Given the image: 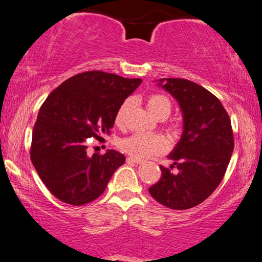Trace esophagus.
<instances>
[{"label": "esophagus", "instance_id": "esophagus-1", "mask_svg": "<svg viewBox=\"0 0 262 262\" xmlns=\"http://www.w3.org/2000/svg\"><path fill=\"white\" fill-rule=\"evenodd\" d=\"M127 162H130V163H141L142 162V160H140V158H135V157H127Z\"/></svg>", "mask_w": 262, "mask_h": 262}]
</instances>
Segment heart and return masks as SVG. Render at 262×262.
Segmentation results:
<instances>
[{"label": "heart", "mask_w": 262, "mask_h": 262, "mask_svg": "<svg viewBox=\"0 0 262 262\" xmlns=\"http://www.w3.org/2000/svg\"><path fill=\"white\" fill-rule=\"evenodd\" d=\"M130 100H125L117 108L114 121L117 126H121L126 111L130 107ZM147 107L149 113L157 119H166L170 115L172 104L169 99L162 94H152L147 98ZM119 147L123 152L135 158H147L151 156L160 155L168 148V141L161 135H143L134 134L123 137L119 141Z\"/></svg>", "instance_id": "heart-1"}]
</instances>
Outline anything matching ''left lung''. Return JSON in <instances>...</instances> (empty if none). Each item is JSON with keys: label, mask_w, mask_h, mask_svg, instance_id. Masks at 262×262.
Returning a JSON list of instances; mask_svg holds the SVG:
<instances>
[{"label": "left lung", "mask_w": 262, "mask_h": 262, "mask_svg": "<svg viewBox=\"0 0 262 262\" xmlns=\"http://www.w3.org/2000/svg\"><path fill=\"white\" fill-rule=\"evenodd\" d=\"M158 85L178 101L183 134L168 158L173 174L161 166L160 181L148 192L158 203L176 210L201 204L224 177L234 149L230 117L216 96L201 85L178 78H163Z\"/></svg>", "instance_id": "8db88e82"}]
</instances>
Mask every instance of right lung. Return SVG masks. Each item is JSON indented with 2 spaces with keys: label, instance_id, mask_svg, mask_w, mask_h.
I'll return each instance as SVG.
<instances>
[{
  "label": "right lung",
  "instance_id": "obj_1",
  "mask_svg": "<svg viewBox=\"0 0 262 262\" xmlns=\"http://www.w3.org/2000/svg\"><path fill=\"white\" fill-rule=\"evenodd\" d=\"M141 83L92 70L63 81L43 102L32 134L31 161L59 201L84 205L104 193L125 156L115 149L89 156L88 139L110 132L117 108Z\"/></svg>",
  "mask_w": 262,
  "mask_h": 262
}]
</instances>
